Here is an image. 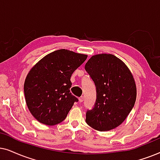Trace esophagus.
Segmentation results:
<instances>
[{
    "mask_svg": "<svg viewBox=\"0 0 160 160\" xmlns=\"http://www.w3.org/2000/svg\"><path fill=\"white\" fill-rule=\"evenodd\" d=\"M83 100H84V97H80L79 98V102H83Z\"/></svg>",
    "mask_w": 160,
    "mask_h": 160,
    "instance_id": "34e87169",
    "label": "esophagus"
}]
</instances>
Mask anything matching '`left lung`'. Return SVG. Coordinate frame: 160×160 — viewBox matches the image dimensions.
<instances>
[{
	"label": "left lung",
	"instance_id": "obj_1",
	"mask_svg": "<svg viewBox=\"0 0 160 160\" xmlns=\"http://www.w3.org/2000/svg\"><path fill=\"white\" fill-rule=\"evenodd\" d=\"M85 69L97 90L93 108L86 111V123L98 131L115 129L135 105L137 91L132 74L122 61L111 54L93 55Z\"/></svg>",
	"mask_w": 160,
	"mask_h": 160
}]
</instances>
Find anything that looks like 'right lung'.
Segmentation results:
<instances>
[{
	"instance_id": "1",
	"label": "right lung",
	"mask_w": 160,
	"mask_h": 160,
	"mask_svg": "<svg viewBox=\"0 0 160 160\" xmlns=\"http://www.w3.org/2000/svg\"><path fill=\"white\" fill-rule=\"evenodd\" d=\"M86 58V55L61 49L47 55L31 69L24 84L25 101L40 123L52 126L67 118L78 102L70 92V78Z\"/></svg>"
}]
</instances>
